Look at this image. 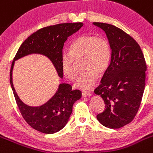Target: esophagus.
<instances>
[{
  "mask_svg": "<svg viewBox=\"0 0 153 153\" xmlns=\"http://www.w3.org/2000/svg\"><path fill=\"white\" fill-rule=\"evenodd\" d=\"M82 96H83V97H90V96H92V93H90L89 92H82Z\"/></svg>",
  "mask_w": 153,
  "mask_h": 153,
  "instance_id": "1",
  "label": "esophagus"
}]
</instances>
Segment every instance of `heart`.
I'll list each match as a JSON object with an SVG mask.
<instances>
[{
	"label": "heart",
	"mask_w": 153,
	"mask_h": 153,
	"mask_svg": "<svg viewBox=\"0 0 153 153\" xmlns=\"http://www.w3.org/2000/svg\"><path fill=\"white\" fill-rule=\"evenodd\" d=\"M84 57L83 68L86 71L76 81V87L91 89L98 78V72L107 71L111 59V51L107 40L95 36H82L73 42L70 51H65L61 56V68L64 75L74 80L77 75L76 60Z\"/></svg>",
	"instance_id": "obj_1"
}]
</instances>
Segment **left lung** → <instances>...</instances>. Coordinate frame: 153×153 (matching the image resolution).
Listing matches in <instances>:
<instances>
[{
  "mask_svg": "<svg viewBox=\"0 0 153 153\" xmlns=\"http://www.w3.org/2000/svg\"><path fill=\"white\" fill-rule=\"evenodd\" d=\"M105 31L111 49L110 65L94 92L100 95L105 110L97 114L99 123L117 129L131 123L142 101L146 64L138 43L113 25L93 22Z\"/></svg>",
  "mask_w": 153,
  "mask_h": 153,
  "instance_id": "8db88e82",
  "label": "left lung"
}]
</instances>
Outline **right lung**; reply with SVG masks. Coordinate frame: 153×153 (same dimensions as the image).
<instances>
[{
  "instance_id": "1",
  "label": "right lung",
  "mask_w": 153,
  "mask_h": 153,
  "mask_svg": "<svg viewBox=\"0 0 153 153\" xmlns=\"http://www.w3.org/2000/svg\"><path fill=\"white\" fill-rule=\"evenodd\" d=\"M82 26V22H67L39 29L22 42L11 64L10 82L19 111L26 123L39 132L54 134L64 128L72 113L74 102L80 99L82 93L78 89L73 90L70 84L61 83L54 96L45 104L39 107L27 105L20 100L13 87L12 72L15 61L30 54H43L51 60L58 76L62 78L64 44L67 38Z\"/></svg>"
}]
</instances>
